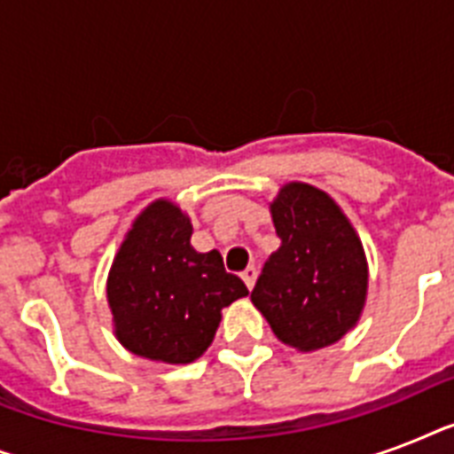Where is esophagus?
I'll list each match as a JSON object with an SVG mask.
<instances>
[{"mask_svg":"<svg viewBox=\"0 0 454 454\" xmlns=\"http://www.w3.org/2000/svg\"><path fill=\"white\" fill-rule=\"evenodd\" d=\"M242 280H245V285H247L249 290L254 287V280H256V269H254V266H247V269L242 270Z\"/></svg>","mask_w":454,"mask_h":454,"instance_id":"obj_1","label":"esophagus"}]
</instances>
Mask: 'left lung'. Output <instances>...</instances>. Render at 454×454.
<instances>
[{
    "label": "left lung",
    "instance_id": "1",
    "mask_svg": "<svg viewBox=\"0 0 454 454\" xmlns=\"http://www.w3.org/2000/svg\"><path fill=\"white\" fill-rule=\"evenodd\" d=\"M280 249L263 263L252 301L270 330L299 351L344 337L367 294V262L337 202L309 184H287L270 205Z\"/></svg>",
    "mask_w": 454,
    "mask_h": 454
}]
</instances>
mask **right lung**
I'll use <instances>...</instances> for the list:
<instances>
[{
  "label": "right lung",
  "instance_id": "add662e5",
  "mask_svg": "<svg viewBox=\"0 0 454 454\" xmlns=\"http://www.w3.org/2000/svg\"><path fill=\"white\" fill-rule=\"evenodd\" d=\"M192 226L157 200L127 233L108 278V303L124 348L162 363H192L209 348L221 309L247 297L216 249L195 252Z\"/></svg>",
  "mask_w": 454,
  "mask_h": 454
}]
</instances>
